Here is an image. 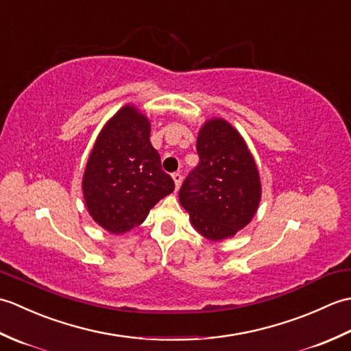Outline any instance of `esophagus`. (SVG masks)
<instances>
[{
	"label": "esophagus",
	"mask_w": 351,
	"mask_h": 351,
	"mask_svg": "<svg viewBox=\"0 0 351 351\" xmlns=\"http://www.w3.org/2000/svg\"><path fill=\"white\" fill-rule=\"evenodd\" d=\"M171 178H173L175 189H176V191H178V190H180V187H181V182H182V175H181V173H173V175H171Z\"/></svg>",
	"instance_id": "esophagus-1"
}]
</instances>
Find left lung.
<instances>
[{"mask_svg":"<svg viewBox=\"0 0 351 351\" xmlns=\"http://www.w3.org/2000/svg\"><path fill=\"white\" fill-rule=\"evenodd\" d=\"M199 164L180 190V204L197 234L232 238L255 217L263 185L250 149L232 123L210 117L197 134Z\"/></svg>","mask_w":351,"mask_h":351,"instance_id":"1","label":"left lung"}]
</instances>
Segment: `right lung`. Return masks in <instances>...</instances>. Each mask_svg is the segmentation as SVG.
I'll return each mask as SVG.
<instances>
[{
	"mask_svg": "<svg viewBox=\"0 0 351 351\" xmlns=\"http://www.w3.org/2000/svg\"><path fill=\"white\" fill-rule=\"evenodd\" d=\"M151 121L136 104H125L102 126L81 181L84 205L96 225L122 235L175 190L151 145Z\"/></svg>",
	"mask_w": 351,
	"mask_h": 351,
	"instance_id": "right-lung-1",
	"label": "right lung"
}]
</instances>
